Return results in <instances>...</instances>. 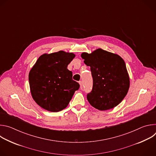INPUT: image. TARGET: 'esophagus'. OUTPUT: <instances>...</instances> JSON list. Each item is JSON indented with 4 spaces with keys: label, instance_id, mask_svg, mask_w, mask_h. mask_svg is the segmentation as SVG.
<instances>
[{
    "label": "esophagus",
    "instance_id": "esophagus-1",
    "mask_svg": "<svg viewBox=\"0 0 156 156\" xmlns=\"http://www.w3.org/2000/svg\"><path fill=\"white\" fill-rule=\"evenodd\" d=\"M79 84L80 85V89H83V82L81 81H79Z\"/></svg>",
    "mask_w": 156,
    "mask_h": 156
}]
</instances>
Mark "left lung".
I'll return each instance as SVG.
<instances>
[{"mask_svg": "<svg viewBox=\"0 0 156 156\" xmlns=\"http://www.w3.org/2000/svg\"><path fill=\"white\" fill-rule=\"evenodd\" d=\"M91 68L93 79L92 91L87 94L90 104L99 110L118 105L129 87V77L123 59L118 54L98 49L91 54L81 55Z\"/></svg>", "mask_w": 156, "mask_h": 156, "instance_id": "obj_1", "label": "left lung"}]
</instances>
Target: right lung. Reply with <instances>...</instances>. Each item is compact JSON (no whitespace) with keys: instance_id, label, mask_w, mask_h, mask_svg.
I'll use <instances>...</instances> for the list:
<instances>
[{"instance_id":"add662e5","label":"right lung","mask_w":156,"mask_h":156,"mask_svg":"<svg viewBox=\"0 0 156 156\" xmlns=\"http://www.w3.org/2000/svg\"><path fill=\"white\" fill-rule=\"evenodd\" d=\"M73 52L60 51L41 55L29 73L30 91L34 101L42 108L57 112L67 107L80 87L72 79L68 65L75 58Z\"/></svg>"}]
</instances>
